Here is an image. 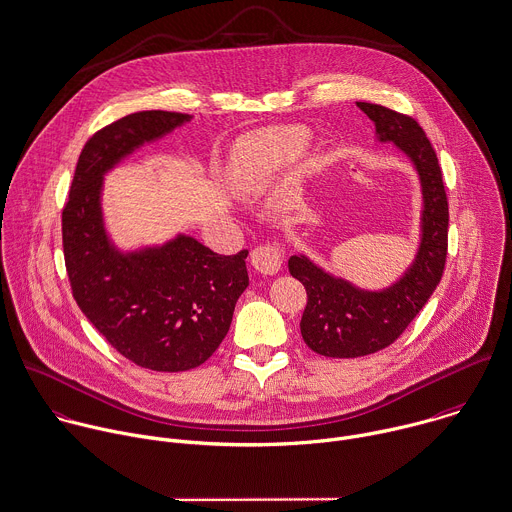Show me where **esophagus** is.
<instances>
[{"label": "esophagus", "instance_id": "34e87169", "mask_svg": "<svg viewBox=\"0 0 512 512\" xmlns=\"http://www.w3.org/2000/svg\"><path fill=\"white\" fill-rule=\"evenodd\" d=\"M250 262L252 266L260 272V274H276L280 268H282V262H284V252L278 244L274 242H268V244H262L258 248L252 250L250 254Z\"/></svg>", "mask_w": 512, "mask_h": 512}]
</instances>
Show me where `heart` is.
<instances>
[{"label":"heart","instance_id":"b5f03b06","mask_svg":"<svg viewBox=\"0 0 512 512\" xmlns=\"http://www.w3.org/2000/svg\"><path fill=\"white\" fill-rule=\"evenodd\" d=\"M304 145L298 129H274L244 139L234 153V172L240 180H254L286 163Z\"/></svg>","mask_w":512,"mask_h":512}]
</instances>
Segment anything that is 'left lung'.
<instances>
[{
	"mask_svg": "<svg viewBox=\"0 0 512 512\" xmlns=\"http://www.w3.org/2000/svg\"><path fill=\"white\" fill-rule=\"evenodd\" d=\"M357 107L375 123L379 141L395 143L415 165L423 186L421 246L405 276L383 292H365L326 274L306 256L288 260L290 274L308 294L300 330L306 345L326 357H361L397 340L427 304L447 262L449 202L433 145L421 125L373 103Z\"/></svg>",
	"mask_w": 512,
	"mask_h": 512,
	"instance_id": "left-lung-1",
	"label": "left lung"
}]
</instances>
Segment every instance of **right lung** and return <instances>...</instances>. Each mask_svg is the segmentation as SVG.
Segmentation results:
<instances>
[{"instance_id":"add662e5","label":"right lung","mask_w":512,"mask_h":512,"mask_svg":"<svg viewBox=\"0 0 512 512\" xmlns=\"http://www.w3.org/2000/svg\"><path fill=\"white\" fill-rule=\"evenodd\" d=\"M190 115L141 111L99 129L83 147L61 212L63 256L73 298L123 357L153 371L202 365L228 334L248 286L246 256H222L190 236L121 254L101 218L103 172Z\"/></svg>"}]
</instances>
